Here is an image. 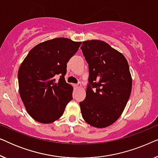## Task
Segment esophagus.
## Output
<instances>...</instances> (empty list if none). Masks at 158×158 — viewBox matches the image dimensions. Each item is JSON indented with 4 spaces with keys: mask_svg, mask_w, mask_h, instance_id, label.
<instances>
[{
    "mask_svg": "<svg viewBox=\"0 0 158 158\" xmlns=\"http://www.w3.org/2000/svg\"><path fill=\"white\" fill-rule=\"evenodd\" d=\"M74 88L75 90H78L81 88V83H77V84H75L74 85Z\"/></svg>",
    "mask_w": 158,
    "mask_h": 158,
    "instance_id": "obj_1",
    "label": "esophagus"
}]
</instances>
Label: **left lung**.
<instances>
[{
  "label": "left lung",
  "mask_w": 158,
  "mask_h": 158,
  "mask_svg": "<svg viewBox=\"0 0 158 158\" xmlns=\"http://www.w3.org/2000/svg\"><path fill=\"white\" fill-rule=\"evenodd\" d=\"M81 49L88 64L85 100L80 102L83 119L96 128L109 127L124 111L132 80L124 55L100 40L85 41Z\"/></svg>",
  "instance_id": "1"
}]
</instances>
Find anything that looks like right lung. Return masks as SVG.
Segmentation results:
<instances>
[{"instance_id":"add662e5","label":"right lung","mask_w":158,"mask_h":158,"mask_svg":"<svg viewBox=\"0 0 158 158\" xmlns=\"http://www.w3.org/2000/svg\"><path fill=\"white\" fill-rule=\"evenodd\" d=\"M81 44L55 38L36 45L23 60L18 73L19 94L34 120L49 124L62 116L73 99V88L64 79L67 63Z\"/></svg>"}]
</instances>
